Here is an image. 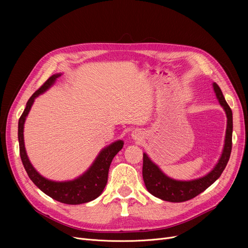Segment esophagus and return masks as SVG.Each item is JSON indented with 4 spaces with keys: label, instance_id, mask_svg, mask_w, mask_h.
Listing matches in <instances>:
<instances>
[{
    "label": "esophagus",
    "instance_id": "esophagus-1",
    "mask_svg": "<svg viewBox=\"0 0 248 248\" xmlns=\"http://www.w3.org/2000/svg\"><path fill=\"white\" fill-rule=\"evenodd\" d=\"M132 138L136 140H140L142 138H144V136H142V133L139 131V129H135V131H133L132 133Z\"/></svg>",
    "mask_w": 248,
    "mask_h": 248
}]
</instances>
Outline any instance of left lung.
Listing matches in <instances>:
<instances>
[{"mask_svg": "<svg viewBox=\"0 0 248 248\" xmlns=\"http://www.w3.org/2000/svg\"><path fill=\"white\" fill-rule=\"evenodd\" d=\"M212 85L216 97L220 106L223 108L227 117L223 151L217 164L209 173L201 178L190 181H179L164 174L159 166L155 165L149 158V155L144 153V158H142L144 159V162H142V178H144L147 190L153 196L169 202L188 201L196 197L197 195L205 191L208 187H210L224 171L229 161L232 149V110L227 104L220 87L215 82Z\"/></svg>", "mask_w": 248, "mask_h": 248, "instance_id": "1", "label": "left lung"}]
</instances>
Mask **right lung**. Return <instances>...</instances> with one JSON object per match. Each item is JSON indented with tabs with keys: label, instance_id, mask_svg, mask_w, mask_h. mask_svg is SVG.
<instances>
[{
	"label": "right lung",
	"instance_id": "1",
	"mask_svg": "<svg viewBox=\"0 0 248 248\" xmlns=\"http://www.w3.org/2000/svg\"><path fill=\"white\" fill-rule=\"evenodd\" d=\"M61 76V73H56L48 78L47 81L39 88L36 93L29 98L26 108L20 117L18 124V140L20 147V155L24 165L26 172L33 183L44 192L49 197L53 198L64 204L78 205L82 203H87L96 199L102 193L104 187L108 183V170L114 155L119 153L124 147V140H119L113 141L112 144L103 148L94 162L87 170L79 177L71 181L56 182L48 180L42 175L39 174L36 169L32 166L27 153L25 149L24 142V124L26 117L33 106L34 100L46 90H48L56 81L57 78Z\"/></svg>",
	"mask_w": 248,
	"mask_h": 248
}]
</instances>
